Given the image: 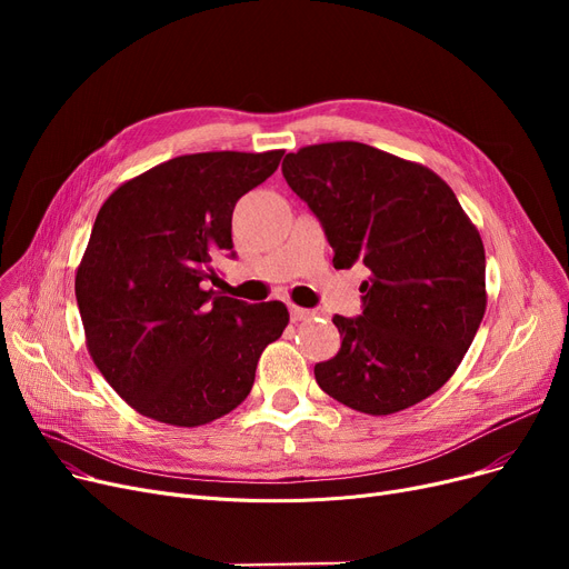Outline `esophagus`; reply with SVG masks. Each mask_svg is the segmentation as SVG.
Masks as SVG:
<instances>
[{"label":"esophagus","instance_id":"1","mask_svg":"<svg viewBox=\"0 0 569 569\" xmlns=\"http://www.w3.org/2000/svg\"><path fill=\"white\" fill-rule=\"evenodd\" d=\"M288 309H290V320H292V322H297V320H307V318H311V316H313V311L302 309V307H295V305H290Z\"/></svg>","mask_w":569,"mask_h":569}]
</instances>
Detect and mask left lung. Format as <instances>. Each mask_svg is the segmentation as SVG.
I'll use <instances>...</instances> for the list:
<instances>
[{
  "instance_id": "left-lung-1",
  "label": "left lung",
  "mask_w": 569,
  "mask_h": 569,
  "mask_svg": "<svg viewBox=\"0 0 569 569\" xmlns=\"http://www.w3.org/2000/svg\"><path fill=\"white\" fill-rule=\"evenodd\" d=\"M283 177L318 217L335 267L362 264V316H335L341 348L320 390L367 415L425 401L452 378L487 309L485 244L455 191L422 163L365 142L286 154Z\"/></svg>"
}]
</instances>
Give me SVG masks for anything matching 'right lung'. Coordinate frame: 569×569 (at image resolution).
I'll list each match as a JSON object with an SVG mask.
<instances>
[{
  "mask_svg": "<svg viewBox=\"0 0 569 569\" xmlns=\"http://www.w3.org/2000/svg\"><path fill=\"white\" fill-rule=\"evenodd\" d=\"M272 152H202L154 166L101 204L76 272L87 350L133 410L172 427L242 403L283 302L247 305L209 288L232 251L237 200L279 168Z\"/></svg>",
  "mask_w": 569,
  "mask_h": 569,
  "instance_id": "add662e5",
  "label": "right lung"
}]
</instances>
